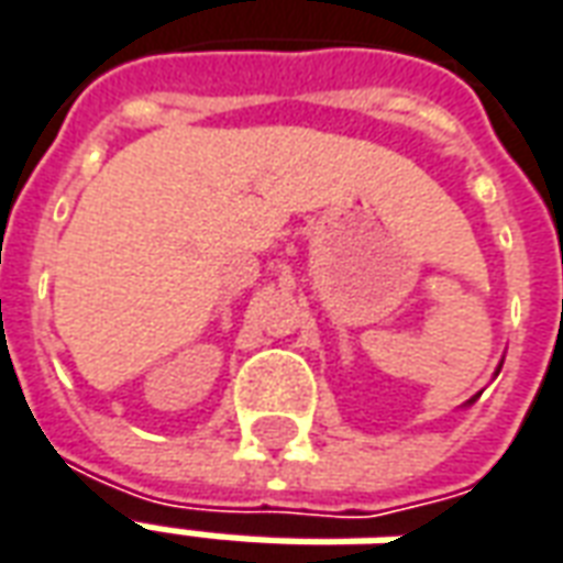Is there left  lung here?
I'll return each mask as SVG.
<instances>
[{
    "label": "left lung",
    "mask_w": 563,
    "mask_h": 563,
    "mask_svg": "<svg viewBox=\"0 0 563 563\" xmlns=\"http://www.w3.org/2000/svg\"><path fill=\"white\" fill-rule=\"evenodd\" d=\"M473 401H476V395H473V398H471V401H467V404H473Z\"/></svg>",
    "instance_id": "1"
}]
</instances>
